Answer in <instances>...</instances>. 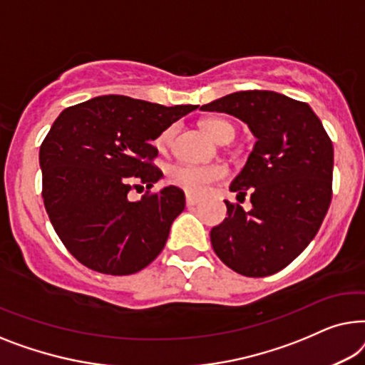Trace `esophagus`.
<instances>
[{"label":"esophagus","mask_w":365,"mask_h":365,"mask_svg":"<svg viewBox=\"0 0 365 365\" xmlns=\"http://www.w3.org/2000/svg\"><path fill=\"white\" fill-rule=\"evenodd\" d=\"M200 200L197 197H193V195H187V207H195V205H198Z\"/></svg>","instance_id":"esophagus-1"}]
</instances>
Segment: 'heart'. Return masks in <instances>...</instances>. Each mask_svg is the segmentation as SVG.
Segmentation results:
<instances>
[{"label": "heart", "mask_w": 365, "mask_h": 365, "mask_svg": "<svg viewBox=\"0 0 365 365\" xmlns=\"http://www.w3.org/2000/svg\"><path fill=\"white\" fill-rule=\"evenodd\" d=\"M203 130L217 142L232 140L233 127L222 119H205L202 122ZM173 129L163 130L155 138V147L158 150H165L172 140ZM227 177V168L222 165H190V163H177L168 168V180L172 185L182 188L190 195H203L210 185L223 180Z\"/></svg>", "instance_id": "obj_1"}]
</instances>
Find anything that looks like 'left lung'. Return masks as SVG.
Here are the masks:
<instances>
[{
  "label": "left lung",
  "mask_w": 365,
  "mask_h": 365,
  "mask_svg": "<svg viewBox=\"0 0 365 365\" xmlns=\"http://www.w3.org/2000/svg\"><path fill=\"white\" fill-rule=\"evenodd\" d=\"M243 120L256 137L243 170L230 185L251 210L227 203L212 228L215 253L228 268L264 278L286 268L311 243L332 198L334 148L306 102L273 91L233 92L200 107Z\"/></svg>",
  "instance_id": "left-lung-1"
}]
</instances>
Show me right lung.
<instances>
[{"label": "right lung", "instance_id": "add662e5", "mask_svg": "<svg viewBox=\"0 0 365 365\" xmlns=\"http://www.w3.org/2000/svg\"><path fill=\"white\" fill-rule=\"evenodd\" d=\"M198 106L165 107L127 96H99L68 107L39 148L43 200L69 253L104 274H133L152 263L185 208L178 187L145 193L163 177L152 140ZM143 188V187H142Z\"/></svg>", "mask_w": 365, "mask_h": 365}]
</instances>
